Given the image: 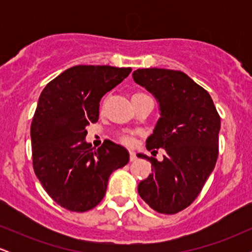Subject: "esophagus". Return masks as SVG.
Here are the masks:
<instances>
[{
	"instance_id": "esophagus-1",
	"label": "esophagus",
	"mask_w": 252,
	"mask_h": 252,
	"mask_svg": "<svg viewBox=\"0 0 252 252\" xmlns=\"http://www.w3.org/2000/svg\"><path fill=\"white\" fill-rule=\"evenodd\" d=\"M129 155H130V161H135L136 160V155H135V153H132V152H130L129 153Z\"/></svg>"
}]
</instances>
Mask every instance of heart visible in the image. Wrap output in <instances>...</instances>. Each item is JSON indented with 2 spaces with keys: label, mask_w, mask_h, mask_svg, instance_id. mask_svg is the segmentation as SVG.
<instances>
[{
  "label": "heart",
  "mask_w": 252,
  "mask_h": 252,
  "mask_svg": "<svg viewBox=\"0 0 252 252\" xmlns=\"http://www.w3.org/2000/svg\"><path fill=\"white\" fill-rule=\"evenodd\" d=\"M141 94H134V96H141ZM134 96H132V97H134ZM121 141H122V143L126 144V146H132V144H134V142H135V138H134V136H132V135L124 134V135L121 136Z\"/></svg>",
  "instance_id": "b5f03b06"
}]
</instances>
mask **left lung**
<instances>
[{"label": "left lung", "instance_id": "1", "mask_svg": "<svg viewBox=\"0 0 252 252\" xmlns=\"http://www.w3.org/2000/svg\"><path fill=\"white\" fill-rule=\"evenodd\" d=\"M135 83L146 88L160 106V118L147 138V149L164 150L163 160L137 154L152 163L138 194L153 210L174 215L199 195L218 158L219 117L209 92L181 71L138 68Z\"/></svg>", "mask_w": 252, "mask_h": 252}]
</instances>
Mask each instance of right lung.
I'll list each match as a JSON object with an SVG mask.
<instances>
[{"label":"right lung","mask_w":252,"mask_h":252,"mask_svg":"<svg viewBox=\"0 0 252 252\" xmlns=\"http://www.w3.org/2000/svg\"><path fill=\"white\" fill-rule=\"evenodd\" d=\"M130 72L108 65L73 66L40 94L31 126L34 172L63 209L85 212L96 207L111 173L129 162L128 150L111 141L92 148L85 128L98 121L102 97Z\"/></svg>","instance_id":"add662e5"}]
</instances>
